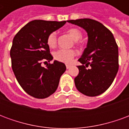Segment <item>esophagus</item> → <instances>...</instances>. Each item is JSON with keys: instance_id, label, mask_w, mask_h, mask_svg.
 I'll return each mask as SVG.
<instances>
[{"instance_id": "obj_1", "label": "esophagus", "mask_w": 129, "mask_h": 129, "mask_svg": "<svg viewBox=\"0 0 129 129\" xmlns=\"http://www.w3.org/2000/svg\"><path fill=\"white\" fill-rule=\"evenodd\" d=\"M66 68H67V69H69L70 68V66H71V65L70 64H66Z\"/></svg>"}]
</instances>
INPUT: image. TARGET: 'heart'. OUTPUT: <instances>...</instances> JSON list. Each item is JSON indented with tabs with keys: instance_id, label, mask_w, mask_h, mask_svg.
Masks as SVG:
<instances>
[{
	"instance_id": "obj_1",
	"label": "heart",
	"mask_w": 129,
	"mask_h": 129,
	"mask_svg": "<svg viewBox=\"0 0 129 129\" xmlns=\"http://www.w3.org/2000/svg\"><path fill=\"white\" fill-rule=\"evenodd\" d=\"M67 32L73 37L76 44H78L79 40L82 37V33L81 31L77 28L74 27V28L68 29ZM47 43L48 46L51 48L56 47V43H57V35L56 32H52L48 35L47 38ZM75 55L76 52L74 50L60 49L54 52V57L58 61L63 62V63H70Z\"/></svg>"
}]
</instances>
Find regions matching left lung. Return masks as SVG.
<instances>
[{
    "mask_svg": "<svg viewBox=\"0 0 129 129\" xmlns=\"http://www.w3.org/2000/svg\"><path fill=\"white\" fill-rule=\"evenodd\" d=\"M68 22L83 27L88 36L87 47L78 60L82 65L77 66L76 88L86 96L101 95L112 84L119 68L118 46L113 35L103 24L90 18Z\"/></svg>",
    "mask_w": 129,
    "mask_h": 129,
    "instance_id": "1",
    "label": "left lung"
}]
</instances>
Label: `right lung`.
I'll return each instance as SVG.
<instances>
[{
  "instance_id": "1",
  "label": "right lung",
  "mask_w": 129,
  "mask_h": 129,
  "mask_svg": "<svg viewBox=\"0 0 129 129\" xmlns=\"http://www.w3.org/2000/svg\"><path fill=\"white\" fill-rule=\"evenodd\" d=\"M66 23V21H30L13 39L10 50L13 72L22 88L32 97L44 99L52 95L66 70V65L58 61L49 63L45 67L41 66L43 60L50 62L53 59L47 43L48 35Z\"/></svg>"
}]
</instances>
